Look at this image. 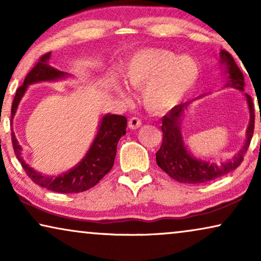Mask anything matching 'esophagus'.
<instances>
[{"mask_svg":"<svg viewBox=\"0 0 261 261\" xmlns=\"http://www.w3.org/2000/svg\"><path fill=\"white\" fill-rule=\"evenodd\" d=\"M141 126V120L138 119V117H132V119H129V121H128V127L130 128V129H137V128H139Z\"/></svg>","mask_w":261,"mask_h":261,"instance_id":"1","label":"esophagus"}]
</instances>
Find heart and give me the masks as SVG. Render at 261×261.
<instances>
[{
  "mask_svg": "<svg viewBox=\"0 0 261 261\" xmlns=\"http://www.w3.org/2000/svg\"><path fill=\"white\" fill-rule=\"evenodd\" d=\"M124 82L134 90H142V103L152 113H164L179 105L197 85L201 67L191 56H177L167 49L148 48L132 57L123 72ZM117 94L129 98L120 87Z\"/></svg>",
  "mask_w": 261,
  "mask_h": 261,
  "instance_id": "obj_1",
  "label": "heart"
}]
</instances>
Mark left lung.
I'll return each mask as SVG.
<instances>
[{"label":"left lung","mask_w":261,"mask_h":261,"mask_svg":"<svg viewBox=\"0 0 261 261\" xmlns=\"http://www.w3.org/2000/svg\"><path fill=\"white\" fill-rule=\"evenodd\" d=\"M220 58L221 63L226 66V73L228 74L226 87L244 91V74L230 53L222 49L220 53ZM246 99H247L249 109V124L246 132V142L238 154L233 156V159L215 164L196 159L188 152L180 133L181 116H183L184 109H187V107L191 103L185 102L174 107L163 117V142L159 151L155 153L158 166L174 180L189 184L205 183V181L226 176L234 171L244 160V155L247 152L253 132H254V105H253L252 97L247 94H246Z\"/></svg>","instance_id":"8db88e82"}]
</instances>
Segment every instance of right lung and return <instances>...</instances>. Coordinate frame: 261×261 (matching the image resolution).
Segmentation results:
<instances>
[{"label": "right lung", "mask_w": 261, "mask_h": 261, "mask_svg": "<svg viewBox=\"0 0 261 261\" xmlns=\"http://www.w3.org/2000/svg\"><path fill=\"white\" fill-rule=\"evenodd\" d=\"M49 56H51V52L45 53L44 56L40 57L33 69L27 73L23 84L16 90L12 105V121L28 85L38 83V82L57 81L69 76V73L57 70L49 65ZM126 127L127 119L122 115L107 114L103 116L101 123H99L97 135L84 158L73 169L57 177L44 176L23 162L22 156H21L22 148L19 145L13 129L12 142L16 158L19 159L27 176L35 184L46 188L47 190L59 192V194H78V192L87 191L90 188L95 187L112 170L116 155L117 142L122 135L126 134Z\"/></svg>", "instance_id": "obj_1"}]
</instances>
